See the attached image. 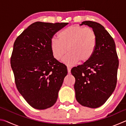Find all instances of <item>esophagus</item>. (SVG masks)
I'll list each match as a JSON object with an SVG mask.
<instances>
[{"instance_id":"34e87169","label":"esophagus","mask_w":126,"mask_h":126,"mask_svg":"<svg viewBox=\"0 0 126 126\" xmlns=\"http://www.w3.org/2000/svg\"><path fill=\"white\" fill-rule=\"evenodd\" d=\"M71 68L69 67H67V71H68V73H71Z\"/></svg>"}]
</instances>
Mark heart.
Segmentation results:
<instances>
[{
  "label": "heart",
  "instance_id": "b5f03b06",
  "mask_svg": "<svg viewBox=\"0 0 126 126\" xmlns=\"http://www.w3.org/2000/svg\"><path fill=\"white\" fill-rule=\"evenodd\" d=\"M58 38L50 40V49L56 60H60L67 53L62 61L72 66L79 61L84 63L91 58L97 45L95 31L89 27L72 25L58 33Z\"/></svg>",
  "mask_w": 126,
  "mask_h": 126
}]
</instances>
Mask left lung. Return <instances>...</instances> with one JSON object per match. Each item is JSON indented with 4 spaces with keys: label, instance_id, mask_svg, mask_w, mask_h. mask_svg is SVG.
Returning <instances> with one entry per match:
<instances>
[{
    "label": "left lung",
    "instance_id": "8db88e82",
    "mask_svg": "<svg viewBox=\"0 0 126 126\" xmlns=\"http://www.w3.org/2000/svg\"><path fill=\"white\" fill-rule=\"evenodd\" d=\"M97 37L96 49L91 58L83 64L73 67L76 98L79 103L95 108L105 103L114 91L119 65L116 45L113 38L103 26L92 21H84Z\"/></svg>",
    "mask_w": 126,
    "mask_h": 126
}]
</instances>
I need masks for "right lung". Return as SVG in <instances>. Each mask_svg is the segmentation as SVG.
Here are the masks:
<instances>
[{"mask_svg": "<svg viewBox=\"0 0 126 126\" xmlns=\"http://www.w3.org/2000/svg\"><path fill=\"white\" fill-rule=\"evenodd\" d=\"M68 23L37 22L16 38L10 58L19 92L33 108L44 110L56 102L67 74L65 65L51 52L50 40Z\"/></svg>", "mask_w": 126, "mask_h": 126, "instance_id": "right-lung-1", "label": "right lung"}]
</instances>
